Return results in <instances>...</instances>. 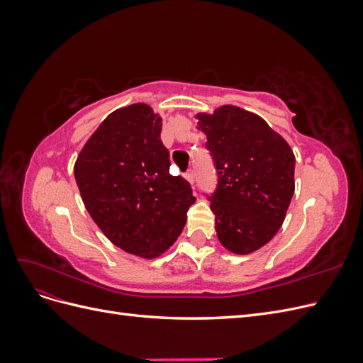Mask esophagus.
Masks as SVG:
<instances>
[{
	"mask_svg": "<svg viewBox=\"0 0 363 363\" xmlns=\"http://www.w3.org/2000/svg\"><path fill=\"white\" fill-rule=\"evenodd\" d=\"M184 179L188 180L189 183H194L195 182V172H194V169H189L188 172L184 174Z\"/></svg>",
	"mask_w": 363,
	"mask_h": 363,
	"instance_id": "34e87169",
	"label": "esophagus"
}]
</instances>
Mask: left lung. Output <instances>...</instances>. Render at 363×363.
Here are the masks:
<instances>
[{
	"instance_id": "left-lung-1",
	"label": "left lung",
	"mask_w": 363,
	"mask_h": 363,
	"mask_svg": "<svg viewBox=\"0 0 363 363\" xmlns=\"http://www.w3.org/2000/svg\"><path fill=\"white\" fill-rule=\"evenodd\" d=\"M218 174L208 196L219 242L235 255H250L276 235L295 191V156L259 115L238 106L199 113Z\"/></svg>"
}]
</instances>
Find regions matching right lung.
<instances>
[{
  "instance_id": "add662e5",
  "label": "right lung",
  "mask_w": 363,
  "mask_h": 363,
  "mask_svg": "<svg viewBox=\"0 0 363 363\" xmlns=\"http://www.w3.org/2000/svg\"><path fill=\"white\" fill-rule=\"evenodd\" d=\"M162 118L136 103L108 115L74 164L82 200L112 244L145 259L167 251L195 203L189 182L169 174Z\"/></svg>"
}]
</instances>
